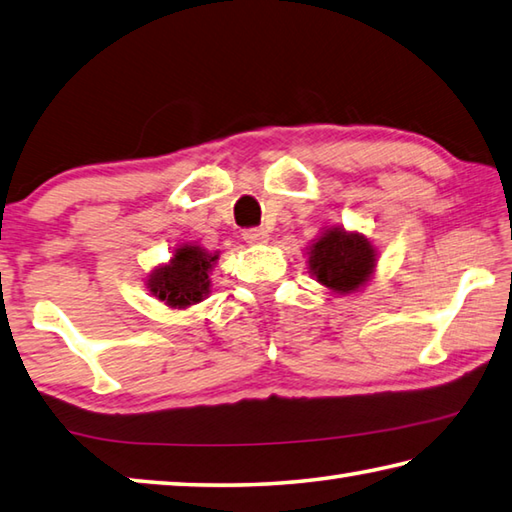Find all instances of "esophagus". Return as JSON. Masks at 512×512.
Returning <instances> with one entry per match:
<instances>
[{"label": "esophagus", "mask_w": 512, "mask_h": 512, "mask_svg": "<svg viewBox=\"0 0 512 512\" xmlns=\"http://www.w3.org/2000/svg\"><path fill=\"white\" fill-rule=\"evenodd\" d=\"M242 238H245L249 245H265V242L270 240V233L265 229H245L242 231Z\"/></svg>", "instance_id": "esophagus-1"}]
</instances>
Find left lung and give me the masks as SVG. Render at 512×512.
Instances as JSON below:
<instances>
[{"instance_id":"left-lung-1","label":"left lung","mask_w":512,"mask_h":512,"mask_svg":"<svg viewBox=\"0 0 512 512\" xmlns=\"http://www.w3.org/2000/svg\"><path fill=\"white\" fill-rule=\"evenodd\" d=\"M312 279L335 294H355L371 281L378 251L360 231L326 227L306 247Z\"/></svg>"}]
</instances>
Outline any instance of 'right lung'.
Instances as JSON below:
<instances>
[{
  "label": "right lung",
  "mask_w": 512,
  "mask_h": 512,
  "mask_svg": "<svg viewBox=\"0 0 512 512\" xmlns=\"http://www.w3.org/2000/svg\"><path fill=\"white\" fill-rule=\"evenodd\" d=\"M220 251H209L195 242H182L173 249L168 263L150 270L146 288L157 301L173 310H186L211 294L209 274Z\"/></svg>",
  "instance_id": "obj_1"
}]
</instances>
